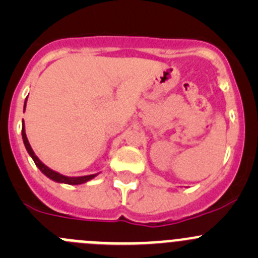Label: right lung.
Here are the masks:
<instances>
[{"mask_svg": "<svg viewBox=\"0 0 258 258\" xmlns=\"http://www.w3.org/2000/svg\"><path fill=\"white\" fill-rule=\"evenodd\" d=\"M26 102H27V98H26V101H25V108H26ZM22 140H23V144H25V147H26V150H27L28 155L32 157L33 162L36 163V166L40 168V171L43 173V175L47 176V177L49 179H52V181L58 182V183H66V184H82V183H85V182H88L90 179L95 178L96 176L98 175V173H95V175L79 176V177H69V176L61 175V173L56 172V171L51 170V168L47 167V166H46L45 163H43L42 161H41L40 158L35 155V152H33L32 147H31L30 142H28V140H27V136H26L25 123H23V121H22Z\"/></svg>", "mask_w": 258, "mask_h": 258, "instance_id": "add662e5", "label": "right lung"}]
</instances>
